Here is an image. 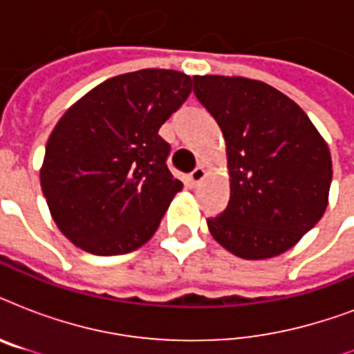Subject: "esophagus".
I'll list each match as a JSON object with an SVG mask.
<instances>
[{
	"instance_id": "obj_1",
	"label": "esophagus",
	"mask_w": 354,
	"mask_h": 354,
	"mask_svg": "<svg viewBox=\"0 0 354 354\" xmlns=\"http://www.w3.org/2000/svg\"><path fill=\"white\" fill-rule=\"evenodd\" d=\"M204 178H205L204 167H196V169H194V171L189 174V180H191V183H193V185H198V183L202 182Z\"/></svg>"
}]
</instances>
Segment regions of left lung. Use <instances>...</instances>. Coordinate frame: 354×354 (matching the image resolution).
Wrapping results in <instances>:
<instances>
[{
    "label": "left lung",
    "mask_w": 354,
    "mask_h": 354,
    "mask_svg": "<svg viewBox=\"0 0 354 354\" xmlns=\"http://www.w3.org/2000/svg\"><path fill=\"white\" fill-rule=\"evenodd\" d=\"M194 95L226 143L230 202L207 227L248 261L285 253L324 216L333 161L308 115L274 86L246 77L194 75Z\"/></svg>",
    "instance_id": "obj_1"
}]
</instances>
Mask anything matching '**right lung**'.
<instances>
[{
	"label": "right lung",
	"instance_id": "obj_1",
	"mask_svg": "<svg viewBox=\"0 0 354 354\" xmlns=\"http://www.w3.org/2000/svg\"><path fill=\"white\" fill-rule=\"evenodd\" d=\"M189 93V75L141 69L104 80L66 110L47 139L40 183L75 246L106 257L154 235L183 187L167 169L158 130Z\"/></svg>",
	"mask_w": 354,
	"mask_h": 354
}]
</instances>
